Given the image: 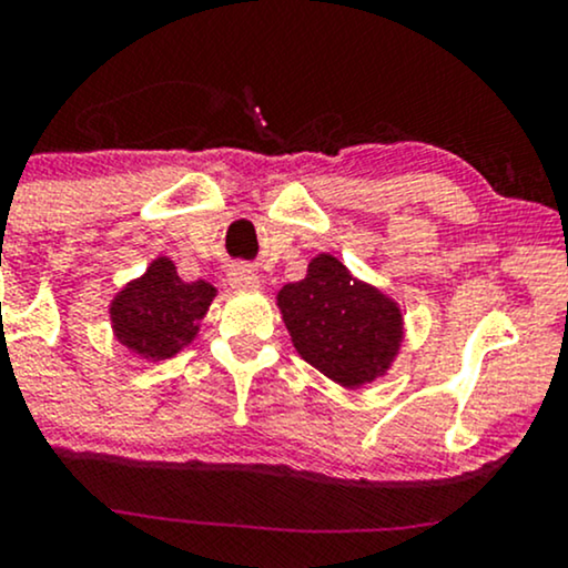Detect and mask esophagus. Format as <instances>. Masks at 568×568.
I'll list each match as a JSON object with an SVG mask.
<instances>
[{
  "label": "esophagus",
  "instance_id": "1",
  "mask_svg": "<svg viewBox=\"0 0 568 568\" xmlns=\"http://www.w3.org/2000/svg\"><path fill=\"white\" fill-rule=\"evenodd\" d=\"M230 285L234 291H258L262 288V280H258V275L251 266L237 264L230 270Z\"/></svg>",
  "mask_w": 568,
  "mask_h": 568
}]
</instances>
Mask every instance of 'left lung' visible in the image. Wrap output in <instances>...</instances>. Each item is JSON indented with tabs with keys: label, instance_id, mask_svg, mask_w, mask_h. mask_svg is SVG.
<instances>
[{
	"label": "left lung",
	"instance_id": "1",
	"mask_svg": "<svg viewBox=\"0 0 568 568\" xmlns=\"http://www.w3.org/2000/svg\"><path fill=\"white\" fill-rule=\"evenodd\" d=\"M277 310L298 355L347 389L382 379L406 338L400 304L331 253H317L304 280L277 291Z\"/></svg>",
	"mask_w": 568,
	"mask_h": 568
}]
</instances>
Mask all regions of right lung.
Returning <instances> with one entry per match:
<instances>
[{
    "label": "right lung",
    "mask_w": 568,
    "mask_h": 568,
    "mask_svg": "<svg viewBox=\"0 0 568 568\" xmlns=\"http://www.w3.org/2000/svg\"><path fill=\"white\" fill-rule=\"evenodd\" d=\"M216 293L207 280L184 283L171 258L158 256L109 302L112 334L141 361H168L197 338Z\"/></svg>",
    "instance_id": "1"
}]
</instances>
